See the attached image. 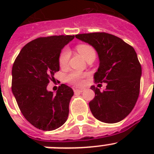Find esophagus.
Wrapping results in <instances>:
<instances>
[{"label": "esophagus", "instance_id": "34e87169", "mask_svg": "<svg viewBox=\"0 0 154 154\" xmlns=\"http://www.w3.org/2000/svg\"><path fill=\"white\" fill-rule=\"evenodd\" d=\"M73 90H74L75 93H76V92H83V89H79V88H73Z\"/></svg>", "mask_w": 154, "mask_h": 154}]
</instances>
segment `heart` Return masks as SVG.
<instances>
[{
    "instance_id": "heart-1",
    "label": "heart",
    "mask_w": 154,
    "mask_h": 154,
    "mask_svg": "<svg viewBox=\"0 0 154 154\" xmlns=\"http://www.w3.org/2000/svg\"><path fill=\"white\" fill-rule=\"evenodd\" d=\"M77 50H78L79 53L84 58H86L89 55H92V54H95V51L91 46L88 45H79L77 46ZM69 58V51L68 50H65L62 51L61 54L60 58H59V65L62 67H64L67 65L68 61ZM85 75L83 73H81L79 72H73L70 73L68 75L67 79L70 82L75 85H82L84 82V78H85Z\"/></svg>"
}]
</instances>
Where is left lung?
Masks as SVG:
<instances>
[{"label": "left lung", "instance_id": "8db88e82", "mask_svg": "<svg viewBox=\"0 0 154 154\" xmlns=\"http://www.w3.org/2000/svg\"><path fill=\"white\" fill-rule=\"evenodd\" d=\"M75 38L96 50L99 65L94 74L95 82L106 83L103 92L91 86L96 94L89 103L92 115L106 123L123 120L135 106L140 93L142 69L135 50L118 37L105 32L79 34Z\"/></svg>", "mask_w": 154, "mask_h": 154}]
</instances>
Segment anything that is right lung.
<instances>
[{
	"label": "right lung",
	"mask_w": 154,
	"mask_h": 154,
	"mask_svg": "<svg viewBox=\"0 0 154 154\" xmlns=\"http://www.w3.org/2000/svg\"><path fill=\"white\" fill-rule=\"evenodd\" d=\"M75 35L38 38L24 46L12 67V92L24 118L39 130L51 131L66 122L73 90L62 84L56 93L47 90L59 71L62 49Z\"/></svg>",
	"instance_id": "obj_1"
}]
</instances>
